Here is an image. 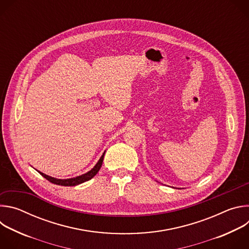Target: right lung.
<instances>
[{
  "instance_id": "obj_1",
  "label": "right lung",
  "mask_w": 249,
  "mask_h": 249,
  "mask_svg": "<svg viewBox=\"0 0 249 249\" xmlns=\"http://www.w3.org/2000/svg\"><path fill=\"white\" fill-rule=\"evenodd\" d=\"M105 154V153H104ZM104 154L101 156V158L99 159L98 162L95 164V166L89 170V172L81 175V176H77L75 177V178H69V179H57V178H54V177H51V176H48L40 171H38L44 178H46L48 181H50L51 183H54V184H57V185H62V186H75V185H78V184H81V183H84L89 179H91L92 177L98 172V170L100 169L101 165H102V161H103V158H104Z\"/></svg>"
}]
</instances>
